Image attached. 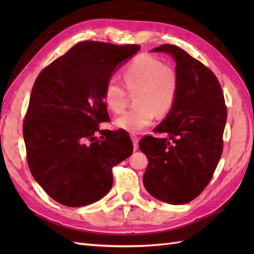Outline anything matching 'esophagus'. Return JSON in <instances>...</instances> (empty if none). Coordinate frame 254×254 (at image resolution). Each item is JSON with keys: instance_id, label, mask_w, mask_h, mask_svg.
I'll return each mask as SVG.
<instances>
[{"instance_id": "obj_1", "label": "esophagus", "mask_w": 254, "mask_h": 254, "mask_svg": "<svg viewBox=\"0 0 254 254\" xmlns=\"http://www.w3.org/2000/svg\"><path fill=\"white\" fill-rule=\"evenodd\" d=\"M131 140L133 143V149L136 150L137 147H139V137H137L135 134H131Z\"/></svg>"}]
</instances>
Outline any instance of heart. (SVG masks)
Returning <instances> with one entry per match:
<instances>
[{
	"label": "heart",
	"instance_id": "obj_1",
	"mask_svg": "<svg viewBox=\"0 0 254 254\" xmlns=\"http://www.w3.org/2000/svg\"><path fill=\"white\" fill-rule=\"evenodd\" d=\"M123 79L129 93L135 95L137 108L123 113L115 120V126L136 133L152 124L159 115L171 111L179 90V76L175 68L148 54H140L123 72ZM103 98L113 113L124 110L127 91L121 82L111 78L106 82Z\"/></svg>",
	"mask_w": 254,
	"mask_h": 254
}]
</instances>
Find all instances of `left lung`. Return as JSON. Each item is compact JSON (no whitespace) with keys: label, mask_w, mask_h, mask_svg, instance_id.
<instances>
[{"label":"left lung","mask_w":254,"mask_h":254,"mask_svg":"<svg viewBox=\"0 0 254 254\" xmlns=\"http://www.w3.org/2000/svg\"><path fill=\"white\" fill-rule=\"evenodd\" d=\"M172 55L179 76L176 102L153 132L168 139L146 135L140 149L148 159L143 183L161 201L184 204L193 200L211 181L224 147L227 106L216 76L179 47L162 44L151 50Z\"/></svg>","instance_id":"8db88e82"}]
</instances>
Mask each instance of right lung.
I'll use <instances>...</instances> for the list:
<instances>
[{
  "instance_id": "1",
  "label": "right lung",
  "mask_w": 254,
  "mask_h": 254,
  "mask_svg": "<svg viewBox=\"0 0 254 254\" xmlns=\"http://www.w3.org/2000/svg\"><path fill=\"white\" fill-rule=\"evenodd\" d=\"M139 50L137 44L83 41L38 75L23 137L30 173L57 202L75 207L102 199L112 187V167L131 156L125 130H99L98 124L110 119L106 82Z\"/></svg>"
}]
</instances>
